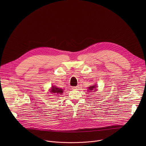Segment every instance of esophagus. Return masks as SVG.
<instances>
[{
    "label": "esophagus",
    "mask_w": 146,
    "mask_h": 146,
    "mask_svg": "<svg viewBox=\"0 0 146 146\" xmlns=\"http://www.w3.org/2000/svg\"><path fill=\"white\" fill-rule=\"evenodd\" d=\"M74 90H76V89H78L79 88V86H74L72 88Z\"/></svg>",
    "instance_id": "esophagus-1"
}]
</instances>
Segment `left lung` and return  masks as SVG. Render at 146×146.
Masks as SVG:
<instances>
[{"label": "left lung", "instance_id": "1", "mask_svg": "<svg viewBox=\"0 0 146 146\" xmlns=\"http://www.w3.org/2000/svg\"><path fill=\"white\" fill-rule=\"evenodd\" d=\"M97 85H92L91 86H89L88 88V91H89V92H95L96 90H97L96 89V86Z\"/></svg>", "mask_w": 146, "mask_h": 146}]
</instances>
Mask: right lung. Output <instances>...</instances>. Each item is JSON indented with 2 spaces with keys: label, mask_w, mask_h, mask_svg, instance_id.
<instances>
[{
  "label": "right lung",
  "mask_w": 146,
  "mask_h": 146,
  "mask_svg": "<svg viewBox=\"0 0 146 146\" xmlns=\"http://www.w3.org/2000/svg\"><path fill=\"white\" fill-rule=\"evenodd\" d=\"M50 92L52 93V94H55L54 95H57V94L61 95V94H62L63 90L61 88H57L56 86H52L51 89H50Z\"/></svg>",
  "instance_id": "add662e5"
}]
</instances>
